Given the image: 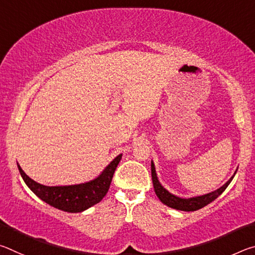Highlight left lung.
I'll return each mask as SVG.
<instances>
[{
  "instance_id": "left-lung-1",
  "label": "left lung",
  "mask_w": 255,
  "mask_h": 255,
  "mask_svg": "<svg viewBox=\"0 0 255 255\" xmlns=\"http://www.w3.org/2000/svg\"><path fill=\"white\" fill-rule=\"evenodd\" d=\"M239 169V167H237ZM150 170H152V180H153V185H154V191L156 193V196L159 200H161L164 205H166L170 208H173L176 210H182V211H196L198 209L204 208L210 202H213L215 199L222 195V193L225 191V189L228 187V184L232 182L233 178H234L237 170L234 172V174L231 176V179L227 181L225 184H223L221 188H218L215 191H211L209 193H206V195L202 196H196L191 198H181L173 195L170 191L163 187L159 182L157 178L156 170H155L154 162H150Z\"/></svg>"
}]
</instances>
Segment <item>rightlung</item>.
I'll return each mask as SVG.
<instances>
[{"label":"right lung","mask_w":255,"mask_h":255,"mask_svg":"<svg viewBox=\"0 0 255 255\" xmlns=\"http://www.w3.org/2000/svg\"><path fill=\"white\" fill-rule=\"evenodd\" d=\"M123 154H119L108 164L97 178L79 184L44 185L36 182L24 173L18 164V169L24 183L39 199L46 204L67 213H82L100 202L110 188L112 176L117 169Z\"/></svg>","instance_id":"obj_1"}]
</instances>
